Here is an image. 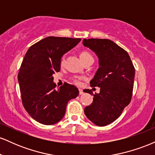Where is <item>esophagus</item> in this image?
Listing matches in <instances>:
<instances>
[{
  "mask_svg": "<svg viewBox=\"0 0 155 155\" xmlns=\"http://www.w3.org/2000/svg\"><path fill=\"white\" fill-rule=\"evenodd\" d=\"M83 93H84V92H83V90H82V89H81V88H80V89H79V95H82Z\"/></svg>",
  "mask_w": 155,
  "mask_h": 155,
  "instance_id": "34e87169",
  "label": "esophagus"
}]
</instances>
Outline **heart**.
Masks as SVG:
<instances>
[{
	"mask_svg": "<svg viewBox=\"0 0 155 155\" xmlns=\"http://www.w3.org/2000/svg\"><path fill=\"white\" fill-rule=\"evenodd\" d=\"M79 58H80V59H81V61L83 62V61H84L85 60L89 59V58H92V56L91 55V54L89 52V51H82L79 53ZM62 63H63V62H62ZM76 83L80 84L79 80H77V81H76Z\"/></svg>",
	"mask_w": 155,
	"mask_h": 155,
	"instance_id": "b5f03b06",
	"label": "heart"
}]
</instances>
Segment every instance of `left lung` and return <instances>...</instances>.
<instances>
[{
    "label": "left lung",
    "instance_id": "1",
    "mask_svg": "<svg viewBox=\"0 0 155 155\" xmlns=\"http://www.w3.org/2000/svg\"><path fill=\"white\" fill-rule=\"evenodd\" d=\"M83 45L98 58L99 68L90 86L100 87L99 93L92 90L93 101L84 108L86 117L97 126L111 124L120 116L130 104L133 94L135 68L128 53L108 39H84Z\"/></svg>",
    "mask_w": 155,
    "mask_h": 155
}]
</instances>
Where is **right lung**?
Here are the masks:
<instances>
[{
	"label": "right lung",
	"mask_w": 155,
	"mask_h": 155,
	"mask_svg": "<svg viewBox=\"0 0 155 155\" xmlns=\"http://www.w3.org/2000/svg\"><path fill=\"white\" fill-rule=\"evenodd\" d=\"M81 38L49 36L28 49L21 64L18 81L24 108L39 123L54 124L63 119L68 102L79 95L74 85L56 88L52 75L60 71L63 55Z\"/></svg>",
	"instance_id": "1"
}]
</instances>
